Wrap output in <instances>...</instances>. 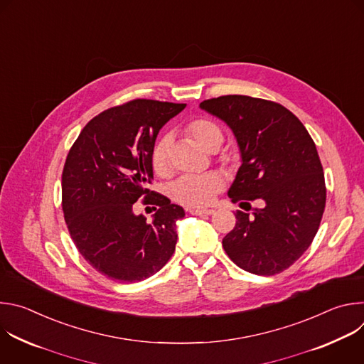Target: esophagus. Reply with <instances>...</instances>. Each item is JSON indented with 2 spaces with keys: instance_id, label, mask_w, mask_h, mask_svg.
<instances>
[{
  "instance_id": "obj_1",
  "label": "esophagus",
  "mask_w": 364,
  "mask_h": 364,
  "mask_svg": "<svg viewBox=\"0 0 364 364\" xmlns=\"http://www.w3.org/2000/svg\"><path fill=\"white\" fill-rule=\"evenodd\" d=\"M188 213L194 216H210V215H215V210L213 209H190Z\"/></svg>"
}]
</instances>
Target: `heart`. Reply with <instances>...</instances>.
Here are the masks:
<instances>
[{"label": "heart", "instance_id": "1", "mask_svg": "<svg viewBox=\"0 0 364 364\" xmlns=\"http://www.w3.org/2000/svg\"><path fill=\"white\" fill-rule=\"evenodd\" d=\"M186 134L204 151L216 152L223 142V132L218 122L210 118H194L187 122L184 128ZM170 136H161L154 145L151 163L154 171L159 176H167L170 173ZM225 177L212 171L203 176H184L176 180L170 186V196L174 201L188 207H203L210 204L215 196L223 190Z\"/></svg>", "mask_w": 364, "mask_h": 364}]
</instances>
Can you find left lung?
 Returning a JSON list of instances; mask_svg holds the SVG:
<instances>
[{
  "label": "left lung",
  "instance_id": "8db88e82",
  "mask_svg": "<svg viewBox=\"0 0 364 364\" xmlns=\"http://www.w3.org/2000/svg\"><path fill=\"white\" fill-rule=\"evenodd\" d=\"M200 108L225 121L239 144L242 166L229 190L236 225L223 237L228 256L255 275L288 269L314 240L326 209V181L313 138L277 102L245 95L207 99Z\"/></svg>",
  "mask_w": 364,
  "mask_h": 364
}]
</instances>
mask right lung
<instances>
[{
    "label": "right lung",
    "mask_w": 364,
    "mask_h": 364,
    "mask_svg": "<svg viewBox=\"0 0 364 364\" xmlns=\"http://www.w3.org/2000/svg\"><path fill=\"white\" fill-rule=\"evenodd\" d=\"M184 108L186 103L129 100L90 119L68 154L62 207L70 237L85 261L112 281H142L176 250L183 207L146 186L155 138ZM141 196L154 205L151 224L133 215Z\"/></svg>",
    "instance_id": "right-lung-1"
}]
</instances>
